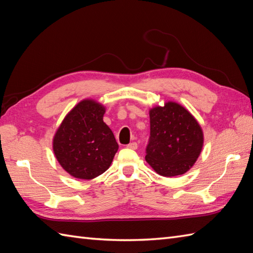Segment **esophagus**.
Segmentation results:
<instances>
[{
  "mask_svg": "<svg viewBox=\"0 0 253 253\" xmlns=\"http://www.w3.org/2000/svg\"><path fill=\"white\" fill-rule=\"evenodd\" d=\"M128 149H131V150H137L138 149V143L137 142H130L127 145Z\"/></svg>",
  "mask_w": 253,
  "mask_h": 253,
  "instance_id": "1",
  "label": "esophagus"
}]
</instances>
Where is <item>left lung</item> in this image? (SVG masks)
<instances>
[{"mask_svg":"<svg viewBox=\"0 0 253 253\" xmlns=\"http://www.w3.org/2000/svg\"><path fill=\"white\" fill-rule=\"evenodd\" d=\"M145 161L164 177L183 174L196 162L204 143L201 126L182 105L167 102L150 111Z\"/></svg>","mask_w":253,"mask_h":253,"instance_id":"1","label":"left lung"}]
</instances>
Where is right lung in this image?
Instances as JSON below:
<instances>
[{
    "instance_id": "add662e5",
    "label": "right lung",
    "mask_w": 253,
    "mask_h": 253,
    "mask_svg": "<svg viewBox=\"0 0 253 253\" xmlns=\"http://www.w3.org/2000/svg\"><path fill=\"white\" fill-rule=\"evenodd\" d=\"M105 109L83 100L64 117L52 149L62 168L74 178L90 180L107 170L119 150L112 130L103 122Z\"/></svg>"
}]
</instances>
